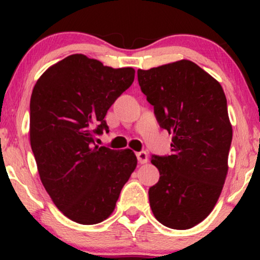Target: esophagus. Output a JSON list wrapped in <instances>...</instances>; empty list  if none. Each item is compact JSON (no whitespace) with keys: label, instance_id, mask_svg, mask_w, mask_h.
I'll use <instances>...</instances> for the list:
<instances>
[{"label":"esophagus","instance_id":"1","mask_svg":"<svg viewBox=\"0 0 260 260\" xmlns=\"http://www.w3.org/2000/svg\"><path fill=\"white\" fill-rule=\"evenodd\" d=\"M136 156H137L138 162H140L141 165H144V163L148 162V154H147V152H145V151L137 152Z\"/></svg>","mask_w":260,"mask_h":260}]
</instances>
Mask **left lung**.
Segmentation results:
<instances>
[{"instance_id": "left-lung-1", "label": "left lung", "mask_w": 260, "mask_h": 260, "mask_svg": "<svg viewBox=\"0 0 260 260\" xmlns=\"http://www.w3.org/2000/svg\"><path fill=\"white\" fill-rule=\"evenodd\" d=\"M159 126L173 135V154L152 156L158 182L149 189L155 218L188 230L209 215L229 172L232 124L221 85L190 60L137 71Z\"/></svg>"}]
</instances>
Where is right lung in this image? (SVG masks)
Here are the masks:
<instances>
[{
  "instance_id": "right-lung-1",
  "label": "right lung",
  "mask_w": 260,
  "mask_h": 260,
  "mask_svg": "<svg viewBox=\"0 0 260 260\" xmlns=\"http://www.w3.org/2000/svg\"><path fill=\"white\" fill-rule=\"evenodd\" d=\"M135 79L133 67L112 69L84 54L54 63L30 97L29 140L40 180L67 218L81 225L104 221L137 166L130 149L94 143L109 131L105 116Z\"/></svg>"
}]
</instances>
